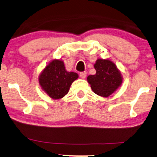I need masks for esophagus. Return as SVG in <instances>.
<instances>
[{"label": "esophagus", "mask_w": 157, "mask_h": 157, "mask_svg": "<svg viewBox=\"0 0 157 157\" xmlns=\"http://www.w3.org/2000/svg\"><path fill=\"white\" fill-rule=\"evenodd\" d=\"M80 77L82 79H84L86 77V72H82L80 73Z\"/></svg>", "instance_id": "obj_1"}]
</instances>
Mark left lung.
<instances>
[{
    "instance_id": "left-lung-1",
    "label": "left lung",
    "mask_w": 157,
    "mask_h": 157,
    "mask_svg": "<svg viewBox=\"0 0 157 157\" xmlns=\"http://www.w3.org/2000/svg\"><path fill=\"white\" fill-rule=\"evenodd\" d=\"M96 73L87 77V82L94 93L108 98L120 87L123 78L115 63L108 59H98L94 65Z\"/></svg>"
}]
</instances>
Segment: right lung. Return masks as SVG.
<instances>
[{"label":"right lung","mask_w":157,"mask_h":157,"mask_svg":"<svg viewBox=\"0 0 157 157\" xmlns=\"http://www.w3.org/2000/svg\"><path fill=\"white\" fill-rule=\"evenodd\" d=\"M78 78L76 73L66 71L63 60L55 59L41 71L38 82L52 99L59 100L66 95L72 83Z\"/></svg>","instance_id":"obj_1"}]
</instances>
